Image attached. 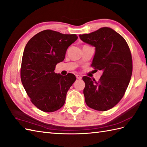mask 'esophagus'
I'll list each match as a JSON object with an SVG mask.
<instances>
[{
    "label": "esophagus",
    "mask_w": 147,
    "mask_h": 147,
    "mask_svg": "<svg viewBox=\"0 0 147 147\" xmlns=\"http://www.w3.org/2000/svg\"><path fill=\"white\" fill-rule=\"evenodd\" d=\"M76 78H77L78 80H81V79H82V78L80 75H79V74H76Z\"/></svg>",
    "instance_id": "1"
}]
</instances>
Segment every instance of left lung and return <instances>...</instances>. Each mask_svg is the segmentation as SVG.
Wrapping results in <instances>:
<instances>
[{"label": "left lung", "instance_id": "1", "mask_svg": "<svg viewBox=\"0 0 147 147\" xmlns=\"http://www.w3.org/2000/svg\"><path fill=\"white\" fill-rule=\"evenodd\" d=\"M79 36L83 42L95 47L92 65L103 71L98 82L83 77L86 104L96 111L109 110L123 97L131 78L133 62L129 46L123 36L108 27Z\"/></svg>", "mask_w": 147, "mask_h": 147}]
</instances>
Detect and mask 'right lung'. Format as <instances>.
Masks as SVG:
<instances>
[{
	"label": "right lung",
	"mask_w": 147,
	"mask_h": 147,
	"mask_svg": "<svg viewBox=\"0 0 147 147\" xmlns=\"http://www.w3.org/2000/svg\"><path fill=\"white\" fill-rule=\"evenodd\" d=\"M77 39L75 34L46 30L27 43L22 58L21 80L31 101L40 110L52 112L64 105L67 92L76 78L73 74L65 76L54 70Z\"/></svg>",
	"instance_id": "right-lung-1"
}]
</instances>
